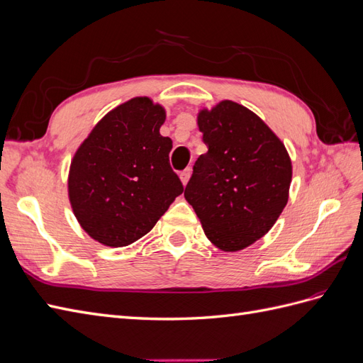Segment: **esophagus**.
I'll list each match as a JSON object with an SVG mask.
<instances>
[{"label": "esophagus", "mask_w": 363, "mask_h": 363, "mask_svg": "<svg viewBox=\"0 0 363 363\" xmlns=\"http://www.w3.org/2000/svg\"><path fill=\"white\" fill-rule=\"evenodd\" d=\"M191 174H192L191 168H186L184 171L180 172V180H182V183H183L184 186L188 184V182H189V179H191Z\"/></svg>", "instance_id": "esophagus-1"}]
</instances>
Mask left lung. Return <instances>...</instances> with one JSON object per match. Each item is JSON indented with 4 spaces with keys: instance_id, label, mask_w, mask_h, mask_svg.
Masks as SVG:
<instances>
[{
    "instance_id": "left-lung-1",
    "label": "left lung",
    "mask_w": 363,
    "mask_h": 363,
    "mask_svg": "<svg viewBox=\"0 0 363 363\" xmlns=\"http://www.w3.org/2000/svg\"><path fill=\"white\" fill-rule=\"evenodd\" d=\"M196 124L208 150L194 164L184 199L216 248L240 251L265 236L288 204L289 152L255 112L235 101L203 107Z\"/></svg>"
}]
</instances>
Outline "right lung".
<instances>
[{
  "mask_svg": "<svg viewBox=\"0 0 363 363\" xmlns=\"http://www.w3.org/2000/svg\"><path fill=\"white\" fill-rule=\"evenodd\" d=\"M167 111L135 96L106 113L74 152L68 199L96 242L125 247L145 236L183 192L171 169L172 140L160 135Z\"/></svg>",
  "mask_w": 363,
  "mask_h": 363,
  "instance_id": "add662e5",
  "label": "right lung"
}]
</instances>
